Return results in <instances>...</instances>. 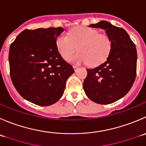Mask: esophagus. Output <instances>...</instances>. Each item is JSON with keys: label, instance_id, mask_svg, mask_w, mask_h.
Segmentation results:
<instances>
[{"label": "esophagus", "instance_id": "obj_1", "mask_svg": "<svg viewBox=\"0 0 146 146\" xmlns=\"http://www.w3.org/2000/svg\"><path fill=\"white\" fill-rule=\"evenodd\" d=\"M73 68H74V70H75V71H76V70H77V69L78 68V67L77 66H73Z\"/></svg>", "mask_w": 146, "mask_h": 146}]
</instances>
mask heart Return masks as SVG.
Here are the masks:
<instances>
[{"label":"heart","mask_w":146,"mask_h":146,"mask_svg":"<svg viewBox=\"0 0 146 146\" xmlns=\"http://www.w3.org/2000/svg\"><path fill=\"white\" fill-rule=\"evenodd\" d=\"M56 46L60 56L68 60L76 53H80L72 60L76 63H88L97 66L104 63L112 49V42L107 35L88 26H78L70 30L68 35L61 34L56 39Z\"/></svg>","instance_id":"1"}]
</instances>
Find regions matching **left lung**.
<instances>
[{
  "mask_svg": "<svg viewBox=\"0 0 146 146\" xmlns=\"http://www.w3.org/2000/svg\"><path fill=\"white\" fill-rule=\"evenodd\" d=\"M89 27L106 30L112 42V49L105 63L95 68L87 69L83 89L86 96L95 103L110 104L126 95L135 81L136 48L123 28L105 21Z\"/></svg>",
  "mask_w": 146,
  "mask_h": 146,
  "instance_id": "left-lung-1",
  "label": "left lung"
}]
</instances>
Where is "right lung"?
Returning <instances> with one entry per match:
<instances>
[{"instance_id":"right-lung-1","label":"right lung","mask_w":146,"mask_h":146,"mask_svg":"<svg viewBox=\"0 0 146 146\" xmlns=\"http://www.w3.org/2000/svg\"><path fill=\"white\" fill-rule=\"evenodd\" d=\"M64 31L58 28L25 29L10 46V75L14 87L28 101L40 106L56 103L74 73L56 46Z\"/></svg>"}]
</instances>
